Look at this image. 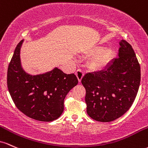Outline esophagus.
I'll list each match as a JSON object with an SVG mask.
<instances>
[{
	"mask_svg": "<svg viewBox=\"0 0 148 148\" xmlns=\"http://www.w3.org/2000/svg\"><path fill=\"white\" fill-rule=\"evenodd\" d=\"M75 75L76 76H77V79H78V81L80 82L81 80H82L83 76H84V72H83L81 69H78L77 70V71L75 72Z\"/></svg>",
	"mask_w": 148,
	"mask_h": 148,
	"instance_id": "34e87169",
	"label": "esophagus"
}]
</instances>
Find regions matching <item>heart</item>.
Instances as JSON below:
<instances>
[{"label": "heart", "instance_id": "1", "mask_svg": "<svg viewBox=\"0 0 148 148\" xmlns=\"http://www.w3.org/2000/svg\"><path fill=\"white\" fill-rule=\"evenodd\" d=\"M93 54L87 62L91 71H101L107 69L113 62L117 56V51L113 47H106L104 45L96 46L91 50Z\"/></svg>", "mask_w": 148, "mask_h": 148}]
</instances>
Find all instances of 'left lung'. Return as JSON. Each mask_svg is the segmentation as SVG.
<instances>
[{
	"instance_id": "1",
	"label": "left lung",
	"mask_w": 148,
	"mask_h": 148,
	"mask_svg": "<svg viewBox=\"0 0 148 148\" xmlns=\"http://www.w3.org/2000/svg\"><path fill=\"white\" fill-rule=\"evenodd\" d=\"M118 58L110 66L82 77L88 115L101 122H112L132 106L140 82V68L134 49L124 40L119 42Z\"/></svg>"
}]
</instances>
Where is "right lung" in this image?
I'll return each mask as SVG.
<instances>
[{
	"label": "right lung",
	"mask_w": 148,
	"mask_h": 148,
	"mask_svg": "<svg viewBox=\"0 0 148 148\" xmlns=\"http://www.w3.org/2000/svg\"><path fill=\"white\" fill-rule=\"evenodd\" d=\"M24 40L18 43L8 66L7 84L16 107L29 117L52 122L64 111V102L78 79L74 73L66 74L54 68L45 73L32 75L21 64L20 49Z\"/></svg>",
	"instance_id": "1"
}]
</instances>
